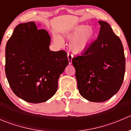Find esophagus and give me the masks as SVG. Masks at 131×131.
Returning a JSON list of instances; mask_svg holds the SVG:
<instances>
[{
    "label": "esophagus",
    "mask_w": 131,
    "mask_h": 131,
    "mask_svg": "<svg viewBox=\"0 0 131 131\" xmlns=\"http://www.w3.org/2000/svg\"><path fill=\"white\" fill-rule=\"evenodd\" d=\"M72 58H73V56L70 54L69 53H68V62H69L70 64H71L72 63Z\"/></svg>",
    "instance_id": "esophagus-1"
}]
</instances>
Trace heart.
Segmentation results:
<instances>
[{
  "label": "heart",
  "mask_w": 131,
  "mask_h": 131,
  "mask_svg": "<svg viewBox=\"0 0 131 131\" xmlns=\"http://www.w3.org/2000/svg\"><path fill=\"white\" fill-rule=\"evenodd\" d=\"M96 35V31L92 26L85 25H78L63 33V36L67 39H70L68 47L72 52L80 54L84 52L93 42ZM54 43L59 47L64 45V41L59 35L53 37Z\"/></svg>",
  "instance_id": "b5f03b06"
}]
</instances>
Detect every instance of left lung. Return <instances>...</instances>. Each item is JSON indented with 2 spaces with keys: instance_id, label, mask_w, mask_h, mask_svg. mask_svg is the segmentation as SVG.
<instances>
[{
  "instance_id": "obj_1",
  "label": "left lung",
  "mask_w": 131,
  "mask_h": 131,
  "mask_svg": "<svg viewBox=\"0 0 131 131\" xmlns=\"http://www.w3.org/2000/svg\"><path fill=\"white\" fill-rule=\"evenodd\" d=\"M96 40L72 59L79 93L92 102H104L117 93L122 85L125 58L121 39L106 21H99Z\"/></svg>"
}]
</instances>
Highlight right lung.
Masks as SVG:
<instances>
[{
    "instance_id": "obj_1",
    "label": "right lung",
    "mask_w": 131,
    "mask_h": 131,
    "mask_svg": "<svg viewBox=\"0 0 131 131\" xmlns=\"http://www.w3.org/2000/svg\"><path fill=\"white\" fill-rule=\"evenodd\" d=\"M51 37L35 22L20 23L6 46V75L12 91L31 103L46 102L56 92L68 65L64 51L49 49Z\"/></svg>"
}]
</instances>
